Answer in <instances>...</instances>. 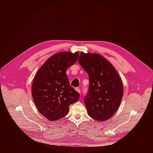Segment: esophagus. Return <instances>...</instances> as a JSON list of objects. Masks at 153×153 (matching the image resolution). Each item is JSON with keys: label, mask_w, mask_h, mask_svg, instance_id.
<instances>
[{"label": "esophagus", "mask_w": 153, "mask_h": 153, "mask_svg": "<svg viewBox=\"0 0 153 153\" xmlns=\"http://www.w3.org/2000/svg\"><path fill=\"white\" fill-rule=\"evenodd\" d=\"M75 90H76V91H77L78 93H80V92H81V90H80V89L79 88H78V87H77V88H75Z\"/></svg>", "instance_id": "1"}]
</instances>
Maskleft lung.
Listing matches in <instances>:
<instances>
[{
	"mask_svg": "<svg viewBox=\"0 0 153 153\" xmlns=\"http://www.w3.org/2000/svg\"><path fill=\"white\" fill-rule=\"evenodd\" d=\"M79 64L89 76V88L84 98L88 115L97 121L111 117L120 104L123 83L116 70L103 57L80 53Z\"/></svg>",
	"mask_w": 153,
	"mask_h": 153,
	"instance_id": "left-lung-1",
	"label": "left lung"
}]
</instances>
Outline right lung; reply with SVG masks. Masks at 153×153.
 Here are the masks:
<instances>
[{"instance_id": "add662e5", "label": "right lung", "mask_w": 153, "mask_h": 153, "mask_svg": "<svg viewBox=\"0 0 153 153\" xmlns=\"http://www.w3.org/2000/svg\"><path fill=\"white\" fill-rule=\"evenodd\" d=\"M78 57V52L57 53L42 65L34 76L32 96L38 111L49 120L67 115L69 106L79 99V93L70 85L66 74Z\"/></svg>"}]
</instances>
